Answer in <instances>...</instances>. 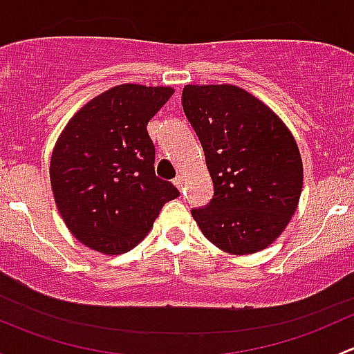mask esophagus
Returning a JSON list of instances; mask_svg holds the SVG:
<instances>
[{"label": "esophagus", "instance_id": "esophagus-1", "mask_svg": "<svg viewBox=\"0 0 354 354\" xmlns=\"http://www.w3.org/2000/svg\"><path fill=\"white\" fill-rule=\"evenodd\" d=\"M173 183H174V187H176V188H181V185H183V176H176L173 180Z\"/></svg>", "mask_w": 354, "mask_h": 354}]
</instances>
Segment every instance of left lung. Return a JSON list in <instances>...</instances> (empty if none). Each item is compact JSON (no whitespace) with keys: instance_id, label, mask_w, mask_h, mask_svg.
<instances>
[{"instance_id":"1","label":"left lung","mask_w":354,"mask_h":354,"mask_svg":"<svg viewBox=\"0 0 354 354\" xmlns=\"http://www.w3.org/2000/svg\"><path fill=\"white\" fill-rule=\"evenodd\" d=\"M181 104L214 183L210 202L192 209L203 236L234 255L267 248L286 230L301 195L295 137L236 85H187Z\"/></svg>"}]
</instances>
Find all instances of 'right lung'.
Wrapping results in <instances>:
<instances>
[{"label": "right lung", "mask_w": 354, "mask_h": 354, "mask_svg": "<svg viewBox=\"0 0 354 354\" xmlns=\"http://www.w3.org/2000/svg\"><path fill=\"white\" fill-rule=\"evenodd\" d=\"M171 87L124 84L88 101L65 127L49 176L59 214L80 243L106 255L137 246L166 202L180 195L156 176L147 123Z\"/></svg>", "instance_id": "obj_1"}]
</instances>
